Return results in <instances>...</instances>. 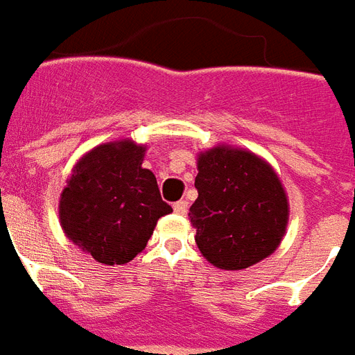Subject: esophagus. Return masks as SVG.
<instances>
[{
  "instance_id": "obj_1",
  "label": "esophagus",
  "mask_w": 355,
  "mask_h": 355,
  "mask_svg": "<svg viewBox=\"0 0 355 355\" xmlns=\"http://www.w3.org/2000/svg\"><path fill=\"white\" fill-rule=\"evenodd\" d=\"M173 209L177 215H186L187 213V202L186 200H178V202L173 204Z\"/></svg>"
}]
</instances>
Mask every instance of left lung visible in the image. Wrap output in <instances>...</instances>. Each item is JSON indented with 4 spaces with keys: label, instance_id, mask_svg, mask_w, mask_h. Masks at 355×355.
<instances>
[{
    "label": "left lung",
    "instance_id": "obj_1",
    "mask_svg": "<svg viewBox=\"0 0 355 355\" xmlns=\"http://www.w3.org/2000/svg\"><path fill=\"white\" fill-rule=\"evenodd\" d=\"M189 207L195 241L220 270H244L272 255L288 224V197L277 173L246 149L217 146L200 153Z\"/></svg>",
    "mask_w": 355,
    "mask_h": 355
}]
</instances>
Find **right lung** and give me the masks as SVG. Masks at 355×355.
<instances>
[{"mask_svg":"<svg viewBox=\"0 0 355 355\" xmlns=\"http://www.w3.org/2000/svg\"><path fill=\"white\" fill-rule=\"evenodd\" d=\"M146 148L129 138L96 146L76 162L60 197L63 232L102 264H125L142 252L158 218L171 213L157 178L142 168Z\"/></svg>","mask_w":355,"mask_h":355,"instance_id":"obj_1","label":"right lung"}]
</instances>
